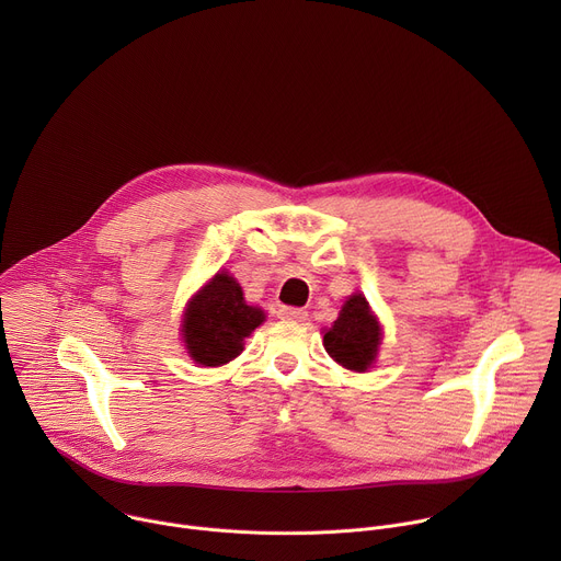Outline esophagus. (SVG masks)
I'll use <instances>...</instances> for the list:
<instances>
[{
	"label": "esophagus",
	"mask_w": 561,
	"mask_h": 561,
	"mask_svg": "<svg viewBox=\"0 0 561 561\" xmlns=\"http://www.w3.org/2000/svg\"><path fill=\"white\" fill-rule=\"evenodd\" d=\"M279 319H286V322H304L308 317V312L304 308H295V306H282L279 308Z\"/></svg>",
	"instance_id": "obj_1"
}]
</instances>
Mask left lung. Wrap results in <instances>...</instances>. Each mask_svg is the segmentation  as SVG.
Segmentation results:
<instances>
[{"label": "left lung", "instance_id": "8db88e82", "mask_svg": "<svg viewBox=\"0 0 561 561\" xmlns=\"http://www.w3.org/2000/svg\"><path fill=\"white\" fill-rule=\"evenodd\" d=\"M381 344V327L364 295H351L333 329L324 333L327 353L348 370L364 373L373 366Z\"/></svg>", "mask_w": 561, "mask_h": 561}]
</instances>
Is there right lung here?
Returning <instances> with one entry per match:
<instances>
[{"label":"right lung","instance_id":"obj_1","mask_svg":"<svg viewBox=\"0 0 561 561\" xmlns=\"http://www.w3.org/2000/svg\"><path fill=\"white\" fill-rule=\"evenodd\" d=\"M264 317L262 308L247 304L234 277L219 271L186 306L182 322L186 351L202 366H224L244 351V340Z\"/></svg>","mask_w":561,"mask_h":561}]
</instances>
